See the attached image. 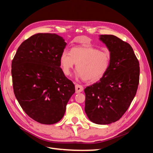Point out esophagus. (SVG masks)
I'll use <instances>...</instances> for the list:
<instances>
[{
  "label": "esophagus",
  "instance_id": "obj_1",
  "mask_svg": "<svg viewBox=\"0 0 153 153\" xmlns=\"http://www.w3.org/2000/svg\"><path fill=\"white\" fill-rule=\"evenodd\" d=\"M84 90V87L82 85L79 84H76L75 85V92L76 93H80L82 91Z\"/></svg>",
  "mask_w": 153,
  "mask_h": 153
}]
</instances>
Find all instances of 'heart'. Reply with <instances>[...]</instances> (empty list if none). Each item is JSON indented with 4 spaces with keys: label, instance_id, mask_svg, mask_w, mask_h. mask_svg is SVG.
I'll return each mask as SVG.
<instances>
[{
    "label": "heart",
    "instance_id": "1",
    "mask_svg": "<svg viewBox=\"0 0 153 153\" xmlns=\"http://www.w3.org/2000/svg\"><path fill=\"white\" fill-rule=\"evenodd\" d=\"M60 63L66 75H70L71 69L76 64V76L87 82H95L107 72L110 54L108 51L98 50L94 47L78 46L73 47L70 52L63 51Z\"/></svg>",
    "mask_w": 153,
    "mask_h": 153
}]
</instances>
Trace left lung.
<instances>
[{
	"label": "left lung",
	"instance_id": "obj_1",
	"mask_svg": "<svg viewBox=\"0 0 153 153\" xmlns=\"http://www.w3.org/2000/svg\"><path fill=\"white\" fill-rule=\"evenodd\" d=\"M110 54L107 72L100 81L87 87L85 112L91 121L108 124L126 112L139 84V62L129 43L114 35H100Z\"/></svg>",
	"mask_w": 153,
	"mask_h": 153
}]
</instances>
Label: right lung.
I'll list each match as a JSON object with an SVG mask.
<instances>
[{
	"label": "right lung",
	"mask_w": 153,
	"mask_h": 153,
	"mask_svg": "<svg viewBox=\"0 0 153 153\" xmlns=\"http://www.w3.org/2000/svg\"><path fill=\"white\" fill-rule=\"evenodd\" d=\"M66 44L55 34H36L20 45L12 61L16 98L24 112L41 124L61 121L75 92V85L60 67Z\"/></svg>",
	"instance_id": "add662e5"
}]
</instances>
